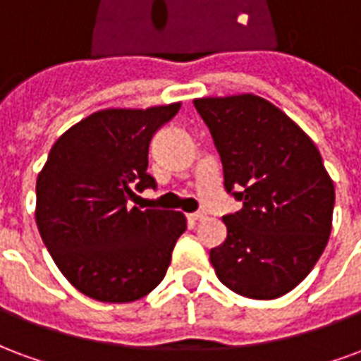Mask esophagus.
Returning <instances> with one entry per match:
<instances>
[{
    "label": "esophagus",
    "mask_w": 361,
    "mask_h": 361,
    "mask_svg": "<svg viewBox=\"0 0 361 361\" xmlns=\"http://www.w3.org/2000/svg\"><path fill=\"white\" fill-rule=\"evenodd\" d=\"M204 216H207V214H204L203 211H201V212H191V214H188V219L193 220V222H197V220H203Z\"/></svg>",
    "instance_id": "obj_1"
}]
</instances>
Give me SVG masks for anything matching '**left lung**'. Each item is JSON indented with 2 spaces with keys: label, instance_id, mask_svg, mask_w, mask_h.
Listing matches in <instances>:
<instances>
[{
  "label": "left lung",
  "instance_id": "obj_1",
  "mask_svg": "<svg viewBox=\"0 0 361 361\" xmlns=\"http://www.w3.org/2000/svg\"><path fill=\"white\" fill-rule=\"evenodd\" d=\"M243 207L226 214V242L211 250L219 280L251 300H274L302 282L333 228L334 185L315 142L255 94L193 100Z\"/></svg>",
  "mask_w": 361,
  "mask_h": 361
}]
</instances>
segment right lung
Segmentation results:
<instances>
[{
    "mask_svg": "<svg viewBox=\"0 0 361 361\" xmlns=\"http://www.w3.org/2000/svg\"><path fill=\"white\" fill-rule=\"evenodd\" d=\"M181 102L147 110L106 108L54 142L36 180V226L61 274L81 294L108 303L135 302L162 282L183 212L127 207L154 188L149 145Z\"/></svg>",
    "mask_w": 361,
    "mask_h": 361,
    "instance_id": "right-lung-1",
    "label": "right lung"
}]
</instances>
